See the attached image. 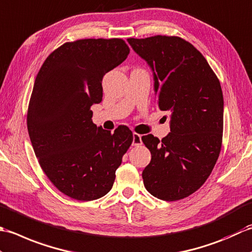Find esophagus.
Masks as SVG:
<instances>
[{
    "label": "esophagus",
    "mask_w": 252,
    "mask_h": 252,
    "mask_svg": "<svg viewBox=\"0 0 252 252\" xmlns=\"http://www.w3.org/2000/svg\"><path fill=\"white\" fill-rule=\"evenodd\" d=\"M141 143H142L141 135H139V133L133 132L132 133V146H140Z\"/></svg>",
    "instance_id": "obj_1"
}]
</instances>
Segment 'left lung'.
<instances>
[{
	"label": "left lung",
	"instance_id": "left-lung-1",
	"mask_svg": "<svg viewBox=\"0 0 252 252\" xmlns=\"http://www.w3.org/2000/svg\"><path fill=\"white\" fill-rule=\"evenodd\" d=\"M153 73L161 111L171 112L166 137L151 133L142 141L151 161L142 171L145 187L164 201L190 196L202 186L222 146L224 100L220 81L207 60L187 41L155 35L127 39Z\"/></svg>",
	"mask_w": 252,
	"mask_h": 252
}]
</instances>
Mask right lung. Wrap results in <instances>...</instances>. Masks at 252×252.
Returning <instances> with one entry per match:
<instances>
[{"label":"right lung","mask_w":252,"mask_h":252,"mask_svg":"<svg viewBox=\"0 0 252 252\" xmlns=\"http://www.w3.org/2000/svg\"><path fill=\"white\" fill-rule=\"evenodd\" d=\"M122 39H84L51 53L35 77L27 127L40 166L54 186L80 201L105 196L132 142L119 126L111 133L92 123L91 106L103 96L102 79L123 63Z\"/></svg>","instance_id":"right-lung-1"}]
</instances>
